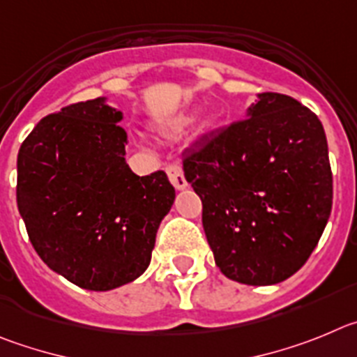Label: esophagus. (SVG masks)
<instances>
[{
    "mask_svg": "<svg viewBox=\"0 0 357 357\" xmlns=\"http://www.w3.org/2000/svg\"><path fill=\"white\" fill-rule=\"evenodd\" d=\"M167 176H169L171 183L178 188V190H183V188L186 186L185 174H183V169L178 162L169 163V165H167Z\"/></svg>",
    "mask_w": 357,
    "mask_h": 357,
    "instance_id": "obj_1",
    "label": "esophagus"
}]
</instances>
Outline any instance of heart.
I'll return each mask as SVG.
<instances>
[{
	"mask_svg": "<svg viewBox=\"0 0 357 357\" xmlns=\"http://www.w3.org/2000/svg\"><path fill=\"white\" fill-rule=\"evenodd\" d=\"M185 123H186V121H179V123H176L172 128H174V130H179L181 126H185Z\"/></svg>",
	"mask_w": 357,
	"mask_h": 357,
	"instance_id": "heart-1",
	"label": "heart"
}]
</instances>
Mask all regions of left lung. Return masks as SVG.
<instances>
[{"label": "left lung", "mask_w": 357, "mask_h": 357, "mask_svg": "<svg viewBox=\"0 0 357 357\" xmlns=\"http://www.w3.org/2000/svg\"><path fill=\"white\" fill-rule=\"evenodd\" d=\"M215 263L233 281L275 284L307 261L333 206L324 126L297 99L263 92L247 119L183 156Z\"/></svg>", "instance_id": "left-lung-1"}]
</instances>
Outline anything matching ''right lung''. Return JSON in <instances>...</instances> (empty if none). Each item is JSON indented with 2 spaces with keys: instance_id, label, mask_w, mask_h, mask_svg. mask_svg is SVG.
Listing matches in <instances>:
<instances>
[{
  "instance_id": "obj_1",
  "label": "right lung",
  "mask_w": 357,
  "mask_h": 357,
  "mask_svg": "<svg viewBox=\"0 0 357 357\" xmlns=\"http://www.w3.org/2000/svg\"><path fill=\"white\" fill-rule=\"evenodd\" d=\"M123 114L105 98L75 102L33 128L17 155V208L51 271L85 290L139 278L176 192L163 171L128 167Z\"/></svg>"
}]
</instances>
